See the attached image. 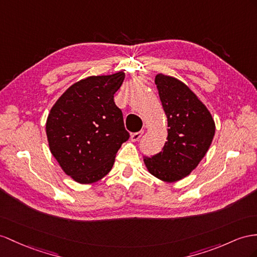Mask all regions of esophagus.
I'll return each mask as SVG.
<instances>
[{
	"label": "esophagus",
	"instance_id": "34e87169",
	"mask_svg": "<svg viewBox=\"0 0 257 257\" xmlns=\"http://www.w3.org/2000/svg\"><path fill=\"white\" fill-rule=\"evenodd\" d=\"M142 135H143V131H139V133L131 134L130 139H131V141H133V142H136V141H138V140L140 139V138L142 137Z\"/></svg>",
	"mask_w": 257,
	"mask_h": 257
}]
</instances>
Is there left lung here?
Returning a JSON list of instances; mask_svg holds the SVG:
<instances>
[{"mask_svg": "<svg viewBox=\"0 0 257 257\" xmlns=\"http://www.w3.org/2000/svg\"><path fill=\"white\" fill-rule=\"evenodd\" d=\"M155 84L167 117L168 137L162 152L143 162L157 179L176 182L191 174L207 153L215 121L205 104L179 79L157 74Z\"/></svg>", "mask_w": 257, "mask_h": 257, "instance_id": "1", "label": "left lung"}]
</instances>
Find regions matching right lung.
Masks as SVG:
<instances>
[{"mask_svg": "<svg viewBox=\"0 0 257 257\" xmlns=\"http://www.w3.org/2000/svg\"><path fill=\"white\" fill-rule=\"evenodd\" d=\"M123 71L89 76L66 90L52 106L47 123L49 148L63 172L81 185L104 178L117 151L129 139L114 94Z\"/></svg>", "mask_w": 257, "mask_h": 257, "instance_id": "obj_1", "label": "right lung"}]
</instances>
